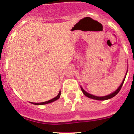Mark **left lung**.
Segmentation results:
<instances>
[{
	"label": "left lung",
	"mask_w": 134,
	"mask_h": 134,
	"mask_svg": "<svg viewBox=\"0 0 134 134\" xmlns=\"http://www.w3.org/2000/svg\"><path fill=\"white\" fill-rule=\"evenodd\" d=\"M125 79H124V81L122 82V83L121 84V85L119 86V88L116 90L114 93H111V94H109V95H107V96H105V97H97V96H94V95H93V94H89V93H86V91H85V90H84L82 88H81V90H82V93H84V94H85V96H86V97H88V98H91V99H95V100H107V99H111V98H113V97H115L116 94L119 93V91H120L121 88V87H122V85H123V84H124V80H125Z\"/></svg>",
	"instance_id": "obj_1"
}]
</instances>
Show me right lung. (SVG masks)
Segmentation results:
<instances>
[{"label":"right lung","mask_w":134,"mask_h":134,"mask_svg":"<svg viewBox=\"0 0 134 134\" xmlns=\"http://www.w3.org/2000/svg\"><path fill=\"white\" fill-rule=\"evenodd\" d=\"M60 94H61V92L60 91L59 94H58V95H57L55 98H54V99H51V100H48V101H46V102H43V103H34L33 104L37 105H46V104L49 103H52V102H53V101H55V100H56L57 99H58L60 97Z\"/></svg>","instance_id":"obj_1"}]
</instances>
